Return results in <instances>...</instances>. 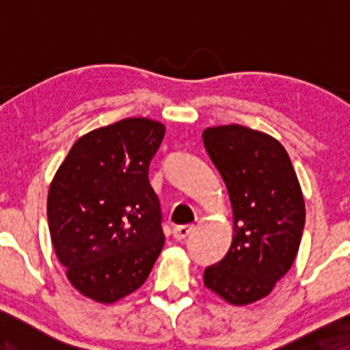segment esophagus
I'll list each match as a JSON object with an SVG mask.
<instances>
[{
  "mask_svg": "<svg viewBox=\"0 0 350 350\" xmlns=\"http://www.w3.org/2000/svg\"><path fill=\"white\" fill-rule=\"evenodd\" d=\"M192 230H194V226H178L172 230V235H174L176 240H184Z\"/></svg>",
  "mask_w": 350,
  "mask_h": 350,
  "instance_id": "obj_1",
  "label": "esophagus"
}]
</instances>
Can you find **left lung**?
<instances>
[{"mask_svg":"<svg viewBox=\"0 0 350 350\" xmlns=\"http://www.w3.org/2000/svg\"><path fill=\"white\" fill-rule=\"evenodd\" d=\"M204 146L228 189L234 237L204 270V284L232 306L267 298L298 255L306 208L298 176L278 139L242 124L206 128Z\"/></svg>","mask_w":350,"mask_h":350,"instance_id":"8db88e82","label":"left lung"}]
</instances>
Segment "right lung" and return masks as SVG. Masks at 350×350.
Instances as JSON below:
<instances>
[{
  "label": "right lung",
  "instance_id": "add662e5",
  "mask_svg": "<svg viewBox=\"0 0 350 350\" xmlns=\"http://www.w3.org/2000/svg\"><path fill=\"white\" fill-rule=\"evenodd\" d=\"M166 126L123 118L80 136L49 186L47 220L72 286L113 304L143 286L164 245L148 167Z\"/></svg>",
  "mask_w": 350,
  "mask_h": 350
}]
</instances>
